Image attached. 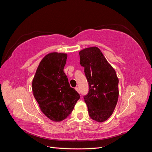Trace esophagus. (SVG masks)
<instances>
[{"instance_id": "obj_1", "label": "esophagus", "mask_w": 152, "mask_h": 152, "mask_svg": "<svg viewBox=\"0 0 152 152\" xmlns=\"http://www.w3.org/2000/svg\"><path fill=\"white\" fill-rule=\"evenodd\" d=\"M75 89V90H76V91H77V92H78V93H79V88H78V87H76Z\"/></svg>"}]
</instances>
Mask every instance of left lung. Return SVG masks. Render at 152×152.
<instances>
[{"mask_svg": "<svg viewBox=\"0 0 152 152\" xmlns=\"http://www.w3.org/2000/svg\"><path fill=\"white\" fill-rule=\"evenodd\" d=\"M80 64L89 82V92L84 96L89 117L103 122L112 115L118 98V79L97 47L86 48L79 52Z\"/></svg>", "mask_w": 152, "mask_h": 152, "instance_id": "obj_1", "label": "left lung"}]
</instances>
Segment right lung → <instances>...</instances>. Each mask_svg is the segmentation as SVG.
<instances>
[{"instance_id": "add662e5", "label": "right lung", "mask_w": 152, "mask_h": 152, "mask_svg": "<svg viewBox=\"0 0 152 152\" xmlns=\"http://www.w3.org/2000/svg\"><path fill=\"white\" fill-rule=\"evenodd\" d=\"M66 58L65 53L47 54L40 61L32 81V91L41 111L55 122L68 117L80 99L63 72Z\"/></svg>"}]
</instances>
